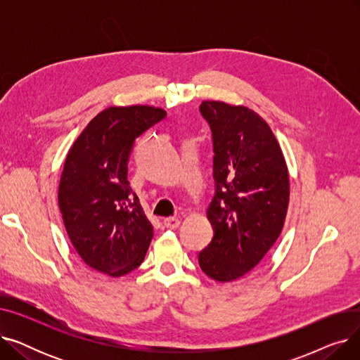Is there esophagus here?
Wrapping results in <instances>:
<instances>
[{"label": "esophagus", "mask_w": 360, "mask_h": 360, "mask_svg": "<svg viewBox=\"0 0 360 360\" xmlns=\"http://www.w3.org/2000/svg\"><path fill=\"white\" fill-rule=\"evenodd\" d=\"M179 219H176V217H166L165 220H163V224L166 226L167 229H176L178 226H179Z\"/></svg>", "instance_id": "esophagus-1"}]
</instances>
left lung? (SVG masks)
<instances>
[{
  "instance_id": "1",
  "label": "left lung",
  "mask_w": 360,
  "mask_h": 360,
  "mask_svg": "<svg viewBox=\"0 0 360 360\" xmlns=\"http://www.w3.org/2000/svg\"><path fill=\"white\" fill-rule=\"evenodd\" d=\"M213 137L214 197L207 209L213 239L198 254L217 281L251 271L281 233L289 205V174L269 124L245 106L204 101Z\"/></svg>"
}]
</instances>
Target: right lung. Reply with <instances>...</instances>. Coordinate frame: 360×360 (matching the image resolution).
I'll list each match as a JSON object with an SVG mask.
<instances>
[{
  "label": "right lung",
  "instance_id": "1",
  "mask_svg": "<svg viewBox=\"0 0 360 360\" xmlns=\"http://www.w3.org/2000/svg\"><path fill=\"white\" fill-rule=\"evenodd\" d=\"M166 117L153 106H112L94 117L70 148L58 204L72 247L89 267L112 277L143 262L153 226L127 179L136 139Z\"/></svg>",
  "mask_w": 360,
  "mask_h": 360
}]
</instances>
